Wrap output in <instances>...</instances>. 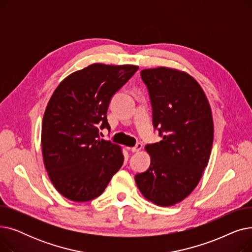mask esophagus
Returning <instances> with one entry per match:
<instances>
[{"label":"esophagus","instance_id":"obj_1","mask_svg":"<svg viewBox=\"0 0 252 252\" xmlns=\"http://www.w3.org/2000/svg\"><path fill=\"white\" fill-rule=\"evenodd\" d=\"M129 149H130L131 152H139V151L142 149V144H141V143H137L136 146L131 147V148H129Z\"/></svg>","mask_w":252,"mask_h":252}]
</instances>
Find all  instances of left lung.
I'll use <instances>...</instances> for the list:
<instances>
[{
	"instance_id": "left-lung-1",
	"label": "left lung",
	"mask_w": 252,
	"mask_h": 252,
	"mask_svg": "<svg viewBox=\"0 0 252 252\" xmlns=\"http://www.w3.org/2000/svg\"><path fill=\"white\" fill-rule=\"evenodd\" d=\"M152 106L153 126L160 142L145 149L151 163L135 176L147 200L159 206L185 199L199 183L214 141V122L200 85L188 73L167 67L143 69Z\"/></svg>"
}]
</instances>
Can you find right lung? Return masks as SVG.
I'll return each instance as SVG.
<instances>
[{
  "mask_svg": "<svg viewBox=\"0 0 252 252\" xmlns=\"http://www.w3.org/2000/svg\"><path fill=\"white\" fill-rule=\"evenodd\" d=\"M138 68L95 63L64 78L53 93L42 124L43 158L52 184L67 199L100 196L122 167V148L100 139L99 129H110V100Z\"/></svg>",
  "mask_w": 252,
  "mask_h": 252,
  "instance_id": "add662e5",
  "label": "right lung"
}]
</instances>
